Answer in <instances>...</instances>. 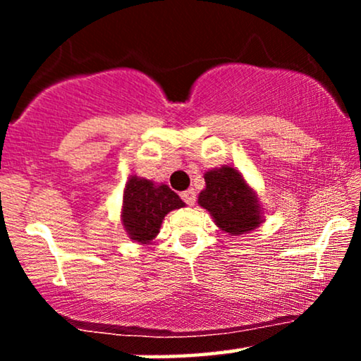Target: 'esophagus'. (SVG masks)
<instances>
[{
	"label": "esophagus",
	"mask_w": 361,
	"mask_h": 361,
	"mask_svg": "<svg viewBox=\"0 0 361 361\" xmlns=\"http://www.w3.org/2000/svg\"><path fill=\"white\" fill-rule=\"evenodd\" d=\"M181 198H183V202L186 205H195V202H197V193H195L193 188L186 190V192L181 193Z\"/></svg>",
	"instance_id": "obj_1"
}]
</instances>
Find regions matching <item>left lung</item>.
<instances>
[{
  "label": "left lung",
  "instance_id": "left-lung-1",
  "mask_svg": "<svg viewBox=\"0 0 361 361\" xmlns=\"http://www.w3.org/2000/svg\"><path fill=\"white\" fill-rule=\"evenodd\" d=\"M205 185L198 204L212 214L222 231L239 235L258 227L259 205L238 169L222 166L207 171Z\"/></svg>",
  "mask_w": 361,
  "mask_h": 361
}]
</instances>
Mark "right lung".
<instances>
[{
    "label": "right lung",
    "instance_id": "right-lung-1",
    "mask_svg": "<svg viewBox=\"0 0 361 361\" xmlns=\"http://www.w3.org/2000/svg\"><path fill=\"white\" fill-rule=\"evenodd\" d=\"M183 205L169 186L132 176L123 192V226L132 239L149 243L159 233L164 215Z\"/></svg>",
    "mask_w": 361,
    "mask_h": 361
}]
</instances>
